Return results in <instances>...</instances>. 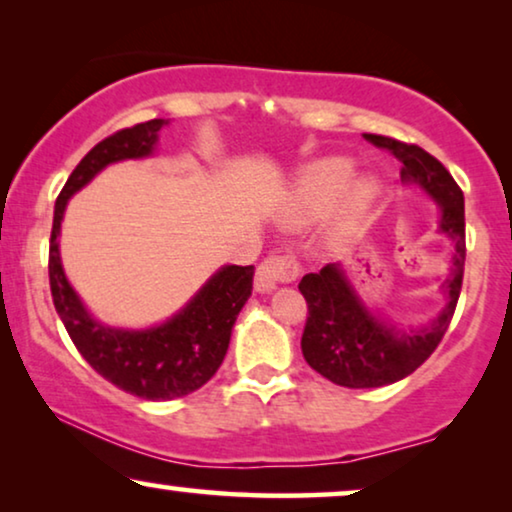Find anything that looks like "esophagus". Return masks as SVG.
Listing matches in <instances>:
<instances>
[{"mask_svg": "<svg viewBox=\"0 0 512 512\" xmlns=\"http://www.w3.org/2000/svg\"><path fill=\"white\" fill-rule=\"evenodd\" d=\"M300 272V263L291 254H272L263 258L256 268V289L272 291L277 284L293 282Z\"/></svg>", "mask_w": 512, "mask_h": 512, "instance_id": "obj_1", "label": "esophagus"}]
</instances>
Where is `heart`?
<instances>
[{
	"label": "heart",
	"instance_id": "heart-1",
	"mask_svg": "<svg viewBox=\"0 0 512 512\" xmlns=\"http://www.w3.org/2000/svg\"><path fill=\"white\" fill-rule=\"evenodd\" d=\"M354 174V163L347 158H326L312 163L300 174L293 200V216L298 221L317 219L331 209ZM345 192V207L349 214H361L373 202L377 188L370 179H356Z\"/></svg>",
	"mask_w": 512,
	"mask_h": 512
}]
</instances>
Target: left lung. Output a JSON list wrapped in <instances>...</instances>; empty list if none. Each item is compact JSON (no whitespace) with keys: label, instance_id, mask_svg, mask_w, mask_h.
<instances>
[{"label":"left lung","instance_id":"1","mask_svg":"<svg viewBox=\"0 0 512 512\" xmlns=\"http://www.w3.org/2000/svg\"><path fill=\"white\" fill-rule=\"evenodd\" d=\"M363 137L377 149L389 151L401 163L403 184H417L438 200L443 209L440 230L452 237L457 254L452 275L445 282V310L429 328L410 333L377 321L361 305L335 263L300 279L298 289L307 300V321L300 340L305 361L326 380L349 389H373L403 380L436 352L457 310L466 261L464 193L445 165L417 144L384 135Z\"/></svg>","mask_w":512,"mask_h":512}]
</instances>
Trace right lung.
<instances>
[{
  "label": "right lung",
  "instance_id": "obj_1",
  "mask_svg": "<svg viewBox=\"0 0 512 512\" xmlns=\"http://www.w3.org/2000/svg\"><path fill=\"white\" fill-rule=\"evenodd\" d=\"M163 118L123 128L95 144L69 174L55 200L48 282L53 305L83 359L118 389L146 401H172L200 389L214 377L228 352L230 331L251 296L254 265H226L202 286L191 303L149 331H118L90 319L60 265L58 235L67 200L102 167L116 160L142 158L153 151Z\"/></svg>",
  "mask_w": 512,
  "mask_h": 512
}]
</instances>
